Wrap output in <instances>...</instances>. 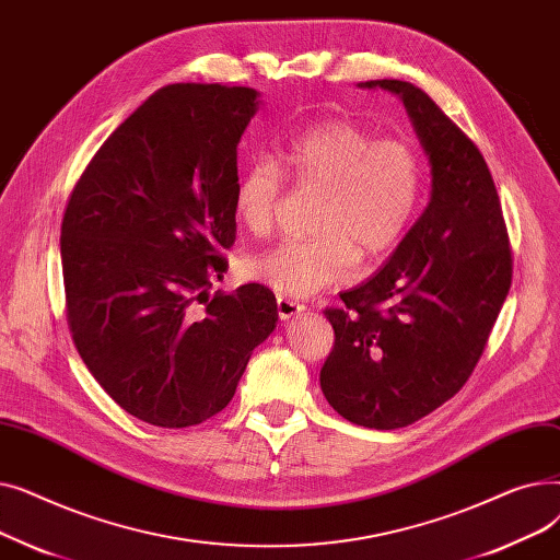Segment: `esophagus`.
I'll list each match as a JSON object with an SVG mask.
<instances>
[{"instance_id":"1","label":"esophagus","mask_w":560,"mask_h":560,"mask_svg":"<svg viewBox=\"0 0 560 560\" xmlns=\"http://www.w3.org/2000/svg\"><path fill=\"white\" fill-rule=\"evenodd\" d=\"M304 308H306V306L300 304V302H295V300H288V298H279V300H277V313H279L281 319L295 317V315L302 313Z\"/></svg>"}]
</instances>
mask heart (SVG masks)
I'll list each match as a JSON object with an SVG mask.
<instances>
[{"mask_svg":"<svg viewBox=\"0 0 560 560\" xmlns=\"http://www.w3.org/2000/svg\"><path fill=\"white\" fill-rule=\"evenodd\" d=\"M283 179L319 190L313 231L247 258L245 275L285 298H308L347 281L359 256L393 252L413 222L424 186L422 159L404 138H374L349 120H322L292 133L272 161L256 159L241 174L233 211L265 235L275 224Z\"/></svg>","mask_w":560,"mask_h":560,"instance_id":"1","label":"heart"}]
</instances>
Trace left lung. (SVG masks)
Returning <instances> with one entry per match:
<instances>
[{
    "label": "left lung",
    "mask_w": 560,
    "mask_h": 560,
    "mask_svg": "<svg viewBox=\"0 0 560 560\" xmlns=\"http://www.w3.org/2000/svg\"><path fill=\"white\" fill-rule=\"evenodd\" d=\"M404 100L431 163V199L390 260L325 308L334 347L319 386L368 429H399L472 376L513 279L509 229L479 147L424 91L365 81Z\"/></svg>",
    "instance_id": "1"
}]
</instances>
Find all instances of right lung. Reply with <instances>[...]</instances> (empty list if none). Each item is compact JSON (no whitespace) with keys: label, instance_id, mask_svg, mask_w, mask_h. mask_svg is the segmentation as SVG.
Returning <instances> with one entry per match:
<instances>
[{"label":"right lung","instance_id":"right-lung-1","mask_svg":"<svg viewBox=\"0 0 560 560\" xmlns=\"http://www.w3.org/2000/svg\"><path fill=\"white\" fill-rule=\"evenodd\" d=\"M256 91L172 83L85 165L61 224L66 317L81 361L129 416L213 418L277 327L270 288L218 290L235 243L238 142Z\"/></svg>","mask_w":560,"mask_h":560}]
</instances>
